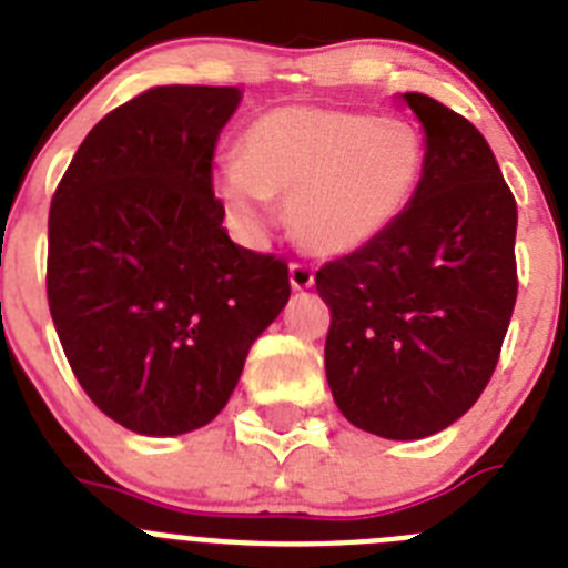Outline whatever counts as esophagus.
Returning <instances> with one entry per match:
<instances>
[{
    "label": "esophagus",
    "mask_w": 568,
    "mask_h": 568,
    "mask_svg": "<svg viewBox=\"0 0 568 568\" xmlns=\"http://www.w3.org/2000/svg\"><path fill=\"white\" fill-rule=\"evenodd\" d=\"M290 284L295 290H310L315 284V270L304 264V261H293L290 264Z\"/></svg>",
    "instance_id": "34e87169"
}]
</instances>
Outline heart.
I'll list each match as a JSON object with an SVG mask.
<instances>
[{"instance_id": "heart-1", "label": "heart", "mask_w": 568, "mask_h": 568, "mask_svg": "<svg viewBox=\"0 0 568 568\" xmlns=\"http://www.w3.org/2000/svg\"><path fill=\"white\" fill-rule=\"evenodd\" d=\"M426 135L409 119L287 104L261 113L219 170L215 190L247 230L287 199L295 239L321 255L355 253L409 210L426 173Z\"/></svg>"}]
</instances>
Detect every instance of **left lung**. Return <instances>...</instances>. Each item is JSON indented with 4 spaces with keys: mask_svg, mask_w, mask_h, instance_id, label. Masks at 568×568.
I'll return each instance as SVG.
<instances>
[{
    "mask_svg": "<svg viewBox=\"0 0 568 568\" xmlns=\"http://www.w3.org/2000/svg\"><path fill=\"white\" fill-rule=\"evenodd\" d=\"M426 130L415 202L375 241L327 261L324 366L344 418L393 440L435 435L489 384L518 298V204L480 130L404 93Z\"/></svg>",
    "mask_w": 568,
    "mask_h": 568,
    "instance_id": "obj_1",
    "label": "left lung"
}]
</instances>
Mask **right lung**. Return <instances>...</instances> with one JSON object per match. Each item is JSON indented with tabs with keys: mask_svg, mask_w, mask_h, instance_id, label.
Wrapping results in <instances>:
<instances>
[{
	"mask_svg": "<svg viewBox=\"0 0 568 568\" xmlns=\"http://www.w3.org/2000/svg\"><path fill=\"white\" fill-rule=\"evenodd\" d=\"M235 88L159 84L84 135L48 219V304L88 398L139 435L210 424L290 298L287 261L233 244L213 150Z\"/></svg>",
	"mask_w": 568,
	"mask_h": 568,
	"instance_id": "1",
	"label": "right lung"
}]
</instances>
